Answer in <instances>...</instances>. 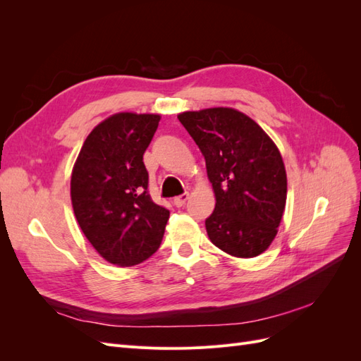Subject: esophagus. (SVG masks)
<instances>
[{
	"instance_id": "1",
	"label": "esophagus",
	"mask_w": 361,
	"mask_h": 361,
	"mask_svg": "<svg viewBox=\"0 0 361 361\" xmlns=\"http://www.w3.org/2000/svg\"><path fill=\"white\" fill-rule=\"evenodd\" d=\"M188 197H190V194H188V192H183V194L178 195L176 199H174V204H176L178 207H180V206H183V204H185V202L188 200Z\"/></svg>"
}]
</instances>
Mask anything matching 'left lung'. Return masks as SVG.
Here are the masks:
<instances>
[{
	"mask_svg": "<svg viewBox=\"0 0 361 361\" xmlns=\"http://www.w3.org/2000/svg\"><path fill=\"white\" fill-rule=\"evenodd\" d=\"M199 146L215 192L206 218L211 243L235 257H255L277 235L286 204L281 155L255 120L233 108H207L178 116Z\"/></svg>",
	"mask_w": 361,
	"mask_h": 361,
	"instance_id": "8db88e82",
	"label": "left lung"
}]
</instances>
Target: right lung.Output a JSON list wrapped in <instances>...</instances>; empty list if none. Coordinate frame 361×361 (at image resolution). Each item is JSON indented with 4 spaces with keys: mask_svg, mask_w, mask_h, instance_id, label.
I'll list each match as a JSON object with an SVG mask.
<instances>
[{
    "mask_svg": "<svg viewBox=\"0 0 361 361\" xmlns=\"http://www.w3.org/2000/svg\"><path fill=\"white\" fill-rule=\"evenodd\" d=\"M158 114L118 113L85 138L71 179L81 231L105 260L133 267L159 248L170 211L149 194L143 155Z\"/></svg>",
    "mask_w": 361,
    "mask_h": 361,
    "instance_id": "obj_1",
    "label": "right lung"
}]
</instances>
